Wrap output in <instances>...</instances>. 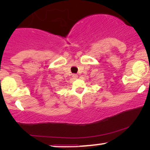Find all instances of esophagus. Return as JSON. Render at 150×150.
I'll return each instance as SVG.
<instances>
[{
	"instance_id": "1",
	"label": "esophagus",
	"mask_w": 150,
	"mask_h": 150,
	"mask_svg": "<svg viewBox=\"0 0 150 150\" xmlns=\"http://www.w3.org/2000/svg\"><path fill=\"white\" fill-rule=\"evenodd\" d=\"M73 77L74 79H77V77H78V75H76V74H73Z\"/></svg>"
}]
</instances>
